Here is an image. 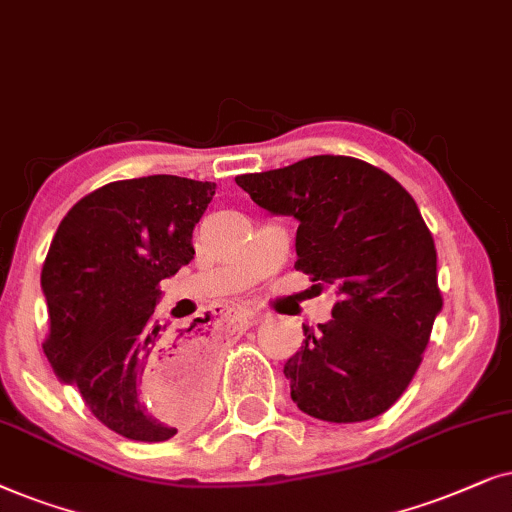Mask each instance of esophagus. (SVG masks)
Wrapping results in <instances>:
<instances>
[{
	"instance_id": "esophagus-1",
	"label": "esophagus",
	"mask_w": 512,
	"mask_h": 512,
	"mask_svg": "<svg viewBox=\"0 0 512 512\" xmlns=\"http://www.w3.org/2000/svg\"><path fill=\"white\" fill-rule=\"evenodd\" d=\"M231 313H234V318H236L241 325H245V327L255 325L257 320H260V313H255V311H250V309H241V306H236V309H231Z\"/></svg>"
}]
</instances>
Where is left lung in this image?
Returning <instances> with one entry per match:
<instances>
[{
    "mask_svg": "<svg viewBox=\"0 0 512 512\" xmlns=\"http://www.w3.org/2000/svg\"><path fill=\"white\" fill-rule=\"evenodd\" d=\"M257 206L299 222L295 269L337 304L283 367L309 417L356 424L384 414L417 374L442 309L431 231L407 189L353 156L320 154L238 175Z\"/></svg>",
    "mask_w": 512,
    "mask_h": 512,
    "instance_id": "obj_1",
    "label": "left lung"
}]
</instances>
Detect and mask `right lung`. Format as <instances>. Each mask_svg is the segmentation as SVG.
I'll return each instance as SVG.
<instances>
[{
	"label": "right lung",
	"mask_w": 512,
	"mask_h": 512,
	"mask_svg": "<svg viewBox=\"0 0 512 512\" xmlns=\"http://www.w3.org/2000/svg\"><path fill=\"white\" fill-rule=\"evenodd\" d=\"M213 194L215 182L177 175L109 182L74 203L44 260L46 358L128 440L173 438L213 391V337L201 318L168 330L154 316L159 283L194 260V227Z\"/></svg>",
	"instance_id": "right-lung-1"
}]
</instances>
